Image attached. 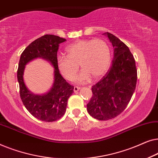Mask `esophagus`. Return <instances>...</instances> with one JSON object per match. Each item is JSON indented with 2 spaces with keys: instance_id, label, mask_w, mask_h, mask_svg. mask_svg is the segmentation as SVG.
<instances>
[{
  "instance_id": "34e87169",
  "label": "esophagus",
  "mask_w": 158,
  "mask_h": 158,
  "mask_svg": "<svg viewBox=\"0 0 158 158\" xmlns=\"http://www.w3.org/2000/svg\"><path fill=\"white\" fill-rule=\"evenodd\" d=\"M81 89V87H78V86H75L74 87V89H73V90H74L75 93H76L78 91V90Z\"/></svg>"
}]
</instances>
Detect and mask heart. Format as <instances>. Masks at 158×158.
Instances as JSON below:
<instances>
[{
	"mask_svg": "<svg viewBox=\"0 0 158 158\" xmlns=\"http://www.w3.org/2000/svg\"><path fill=\"white\" fill-rule=\"evenodd\" d=\"M67 56H58L57 66L66 80L72 81L79 70L83 69L77 82L86 83L90 77L98 79L106 73L111 63V49L102 39L81 40L68 45L65 49Z\"/></svg>",
	"mask_w": 158,
	"mask_h": 158,
	"instance_id": "heart-1",
	"label": "heart"
}]
</instances>
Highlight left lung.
Masks as SVG:
<instances>
[{
  "label": "left lung",
  "mask_w": 158,
  "mask_h": 158,
  "mask_svg": "<svg viewBox=\"0 0 158 158\" xmlns=\"http://www.w3.org/2000/svg\"><path fill=\"white\" fill-rule=\"evenodd\" d=\"M104 34L113 45L114 60L106 74L92 86L93 96L87 104L88 114L101 121L115 118L126 109L137 79L135 60L129 47L114 34Z\"/></svg>",
  "instance_id": "left-lung-1"
}]
</instances>
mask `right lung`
Returning a JSON list of instances; mask_svg holds the SVG:
<instances>
[{"instance_id": "right-lung-1", "label": "right lung", "mask_w": 158, "mask_h": 158, "mask_svg": "<svg viewBox=\"0 0 158 158\" xmlns=\"http://www.w3.org/2000/svg\"><path fill=\"white\" fill-rule=\"evenodd\" d=\"M65 39L52 34H46L32 42L21 54L17 70L19 93L22 102L30 114L44 122H55L65 113L68 100L73 93L74 86L64 80L57 66V54L59 44ZM38 57L48 60L55 70V81L49 92L43 95H35L27 89L23 81L25 65Z\"/></svg>"}]
</instances>
